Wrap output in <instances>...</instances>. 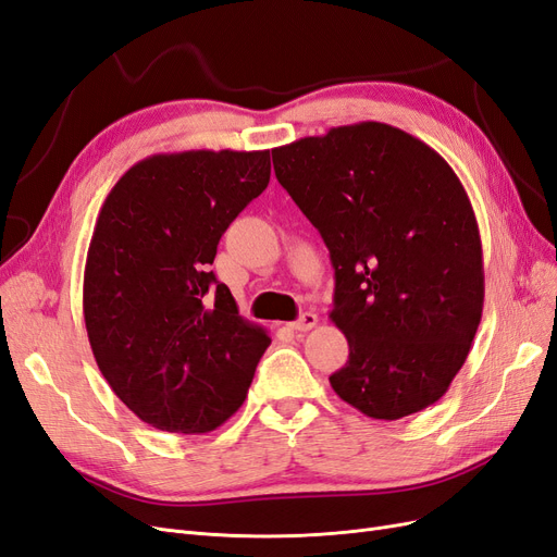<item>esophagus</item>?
<instances>
[{
	"label": "esophagus",
	"mask_w": 557,
	"mask_h": 557,
	"mask_svg": "<svg viewBox=\"0 0 557 557\" xmlns=\"http://www.w3.org/2000/svg\"><path fill=\"white\" fill-rule=\"evenodd\" d=\"M319 324V317L314 314V312H302L300 314V319H296V321H292V324H289V329L292 331H312L314 326Z\"/></svg>",
	"instance_id": "34e87169"
}]
</instances>
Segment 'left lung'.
I'll return each mask as SVG.
<instances>
[{
  "label": "left lung",
  "instance_id": "8db88e82",
  "mask_svg": "<svg viewBox=\"0 0 557 557\" xmlns=\"http://www.w3.org/2000/svg\"><path fill=\"white\" fill-rule=\"evenodd\" d=\"M280 185L324 238L331 321L349 361L333 391L396 421L451 386L483 310V252L468 191L423 140L356 122L273 150Z\"/></svg>",
  "mask_w": 557,
  "mask_h": 557
}]
</instances>
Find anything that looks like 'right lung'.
I'll use <instances>...</instances> for the list:
<instances>
[{
  "instance_id": "right-lung-1",
  "label": "right lung",
  "mask_w": 557,
  "mask_h": 557,
  "mask_svg": "<svg viewBox=\"0 0 557 557\" xmlns=\"http://www.w3.org/2000/svg\"><path fill=\"white\" fill-rule=\"evenodd\" d=\"M268 181L271 150H187L140 159L106 196L85 261V329L106 382L152 428L210 433L245 403L271 337L210 265Z\"/></svg>"
}]
</instances>
